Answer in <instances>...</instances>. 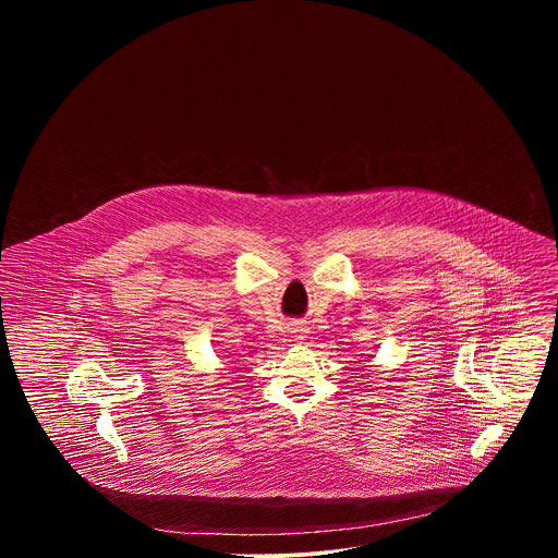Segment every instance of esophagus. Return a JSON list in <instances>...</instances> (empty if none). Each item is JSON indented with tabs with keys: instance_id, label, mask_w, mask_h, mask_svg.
Listing matches in <instances>:
<instances>
[{
	"instance_id": "1",
	"label": "esophagus",
	"mask_w": 558,
	"mask_h": 558,
	"mask_svg": "<svg viewBox=\"0 0 558 558\" xmlns=\"http://www.w3.org/2000/svg\"><path fill=\"white\" fill-rule=\"evenodd\" d=\"M293 333H302V329H295V331H293Z\"/></svg>"
}]
</instances>
